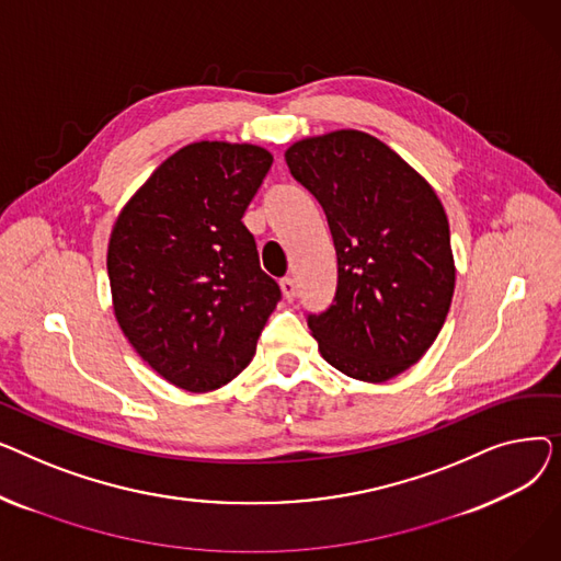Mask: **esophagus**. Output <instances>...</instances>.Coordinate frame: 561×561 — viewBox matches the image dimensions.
I'll return each instance as SVG.
<instances>
[{
    "mask_svg": "<svg viewBox=\"0 0 561 561\" xmlns=\"http://www.w3.org/2000/svg\"><path fill=\"white\" fill-rule=\"evenodd\" d=\"M279 286H282V293H284V298L290 302V300H296V279L293 277H284L282 282H279Z\"/></svg>",
    "mask_w": 561,
    "mask_h": 561,
    "instance_id": "obj_1",
    "label": "esophagus"
}]
</instances>
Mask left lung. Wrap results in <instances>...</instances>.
Returning a JSON list of instances; mask_svg holds the SVG:
<instances>
[{
    "label": "left lung",
    "mask_w": 561,
    "mask_h": 561,
    "mask_svg": "<svg viewBox=\"0 0 561 561\" xmlns=\"http://www.w3.org/2000/svg\"><path fill=\"white\" fill-rule=\"evenodd\" d=\"M286 163L325 211L336 250L332 305L307 316L320 355L347 377L387 381L425 355L453 302L444 206L414 168L364 131L300 140Z\"/></svg>",
    "instance_id": "8db88e82"
}]
</instances>
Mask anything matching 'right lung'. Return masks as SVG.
Returning <instances> with one entry per match:
<instances>
[{"label":"right lung","instance_id":"1","mask_svg":"<svg viewBox=\"0 0 561 561\" xmlns=\"http://www.w3.org/2000/svg\"><path fill=\"white\" fill-rule=\"evenodd\" d=\"M271 165L256 145H186L115 220L106 256L115 318L174 387H225L252 362L282 300L241 220Z\"/></svg>","mask_w":561,"mask_h":561}]
</instances>
